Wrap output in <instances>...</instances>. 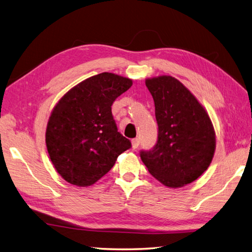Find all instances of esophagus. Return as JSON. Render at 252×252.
<instances>
[{
    "mask_svg": "<svg viewBox=\"0 0 252 252\" xmlns=\"http://www.w3.org/2000/svg\"><path fill=\"white\" fill-rule=\"evenodd\" d=\"M138 145H140V140H138V138H133V140H132V148L136 149L138 147Z\"/></svg>",
    "mask_w": 252,
    "mask_h": 252,
    "instance_id": "esophagus-1",
    "label": "esophagus"
}]
</instances>
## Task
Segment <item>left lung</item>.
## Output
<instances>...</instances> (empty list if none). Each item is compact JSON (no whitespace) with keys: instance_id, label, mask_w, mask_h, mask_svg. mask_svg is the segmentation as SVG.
I'll return each instance as SVG.
<instances>
[{"instance_id":"1","label":"left lung","mask_w":252,"mask_h":252,"mask_svg":"<svg viewBox=\"0 0 252 252\" xmlns=\"http://www.w3.org/2000/svg\"><path fill=\"white\" fill-rule=\"evenodd\" d=\"M158 125L157 143L140 156L149 173L168 187L197 180L210 165L216 134L199 101L179 80L170 76L147 79Z\"/></svg>"}]
</instances>
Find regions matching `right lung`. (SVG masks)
<instances>
[{
	"label": "right lung",
	"instance_id": "1",
	"mask_svg": "<svg viewBox=\"0 0 252 252\" xmlns=\"http://www.w3.org/2000/svg\"><path fill=\"white\" fill-rule=\"evenodd\" d=\"M132 80L103 72L63 96L46 127V147L57 172L68 183L90 186L109 172L131 142L118 132L111 106Z\"/></svg>",
	"mask_w": 252,
	"mask_h": 252
}]
</instances>
